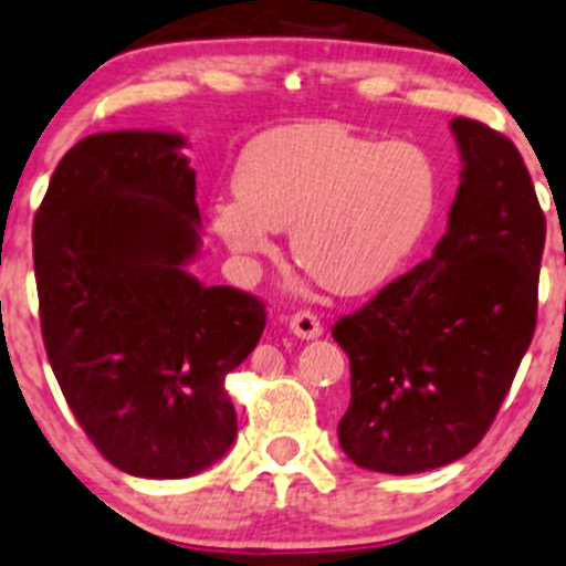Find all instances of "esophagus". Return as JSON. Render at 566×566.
<instances>
[{
	"label": "esophagus",
	"instance_id": "1",
	"mask_svg": "<svg viewBox=\"0 0 566 566\" xmlns=\"http://www.w3.org/2000/svg\"><path fill=\"white\" fill-rule=\"evenodd\" d=\"M289 329L294 332L296 337H302V340H316V337H322L324 326L318 322V316H313L311 311H300L289 318Z\"/></svg>",
	"mask_w": 566,
	"mask_h": 566
}]
</instances>
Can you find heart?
I'll use <instances>...</instances> for the list:
<instances>
[{"mask_svg": "<svg viewBox=\"0 0 566 566\" xmlns=\"http://www.w3.org/2000/svg\"><path fill=\"white\" fill-rule=\"evenodd\" d=\"M240 196L212 203L218 237L244 259L291 253L343 296L368 294L409 261L439 209L433 157L411 142L378 144L332 122L255 138L237 166Z\"/></svg>", "mask_w": 566, "mask_h": 566, "instance_id": "obj_1", "label": "heart"}]
</instances>
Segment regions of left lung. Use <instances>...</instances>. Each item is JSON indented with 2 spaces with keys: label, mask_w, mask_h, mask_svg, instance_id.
I'll return each mask as SVG.
<instances>
[{
  "label": "left lung",
  "mask_w": 566,
  "mask_h": 566,
  "mask_svg": "<svg viewBox=\"0 0 566 566\" xmlns=\"http://www.w3.org/2000/svg\"><path fill=\"white\" fill-rule=\"evenodd\" d=\"M463 160L433 255L332 326L352 363L337 424L359 469L419 474L469 455L496 419L537 326L545 214L515 144L450 122Z\"/></svg>",
  "instance_id": "1"
}]
</instances>
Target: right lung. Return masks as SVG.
<instances>
[{
  "mask_svg": "<svg viewBox=\"0 0 566 566\" xmlns=\"http://www.w3.org/2000/svg\"><path fill=\"white\" fill-rule=\"evenodd\" d=\"M185 138L95 133L62 157L34 214L45 354L101 455L182 480L229 452L226 376L264 332V302L188 272L201 214Z\"/></svg>",
  "mask_w": 566,
  "mask_h": 566,
  "instance_id": "add662e5",
  "label": "right lung"
}]
</instances>
